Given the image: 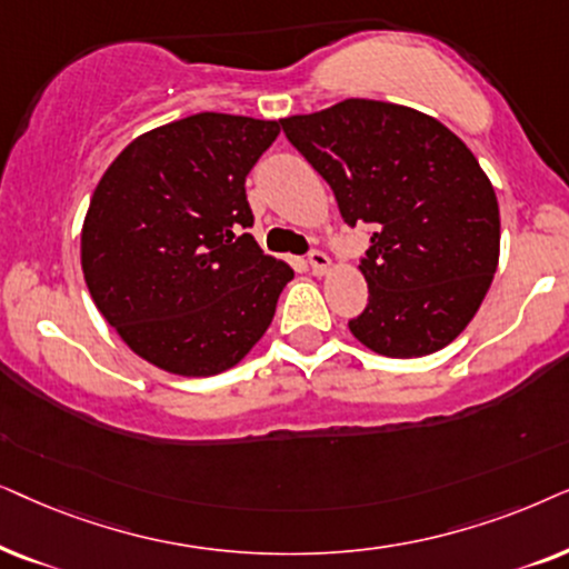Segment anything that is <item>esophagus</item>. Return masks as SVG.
Returning <instances> with one entry per match:
<instances>
[{
	"mask_svg": "<svg viewBox=\"0 0 569 569\" xmlns=\"http://www.w3.org/2000/svg\"><path fill=\"white\" fill-rule=\"evenodd\" d=\"M309 268H312L315 276H325L330 270V257L315 249V252H309Z\"/></svg>",
	"mask_w": 569,
	"mask_h": 569,
	"instance_id": "esophagus-1",
	"label": "esophagus"
}]
</instances>
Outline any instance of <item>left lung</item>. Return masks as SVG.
<instances>
[{
  "label": "left lung",
  "instance_id": "8db88e82",
  "mask_svg": "<svg viewBox=\"0 0 569 569\" xmlns=\"http://www.w3.org/2000/svg\"><path fill=\"white\" fill-rule=\"evenodd\" d=\"M280 124L330 184L343 221L375 226L359 264L369 305L348 322L353 338L390 359L452 343L499 262L497 194L466 142L429 113L369 98Z\"/></svg>",
  "mask_w": 569,
  "mask_h": 569
}]
</instances>
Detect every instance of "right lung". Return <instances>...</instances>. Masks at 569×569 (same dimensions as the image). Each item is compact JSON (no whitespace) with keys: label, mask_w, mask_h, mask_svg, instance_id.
I'll use <instances>...</instances> for the list:
<instances>
[{"label":"right lung","mask_w":569,"mask_h":569,"mask_svg":"<svg viewBox=\"0 0 569 569\" xmlns=\"http://www.w3.org/2000/svg\"><path fill=\"white\" fill-rule=\"evenodd\" d=\"M280 121L202 111L134 138L98 181L80 264L98 312L169 375L237 367L270 328L289 262L252 233L247 173Z\"/></svg>","instance_id":"obj_1"}]
</instances>
